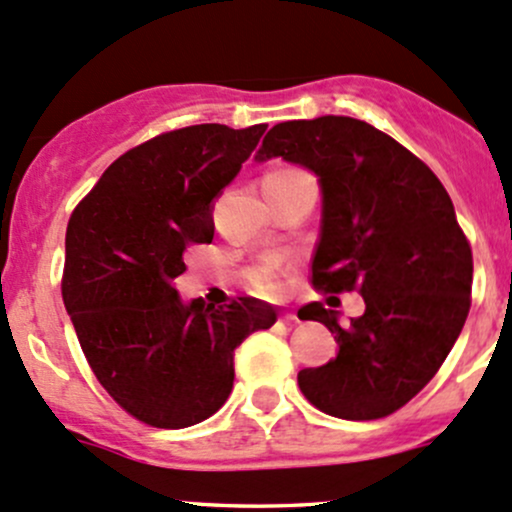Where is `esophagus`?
<instances>
[{"label":"esophagus","instance_id":"obj_1","mask_svg":"<svg viewBox=\"0 0 512 512\" xmlns=\"http://www.w3.org/2000/svg\"><path fill=\"white\" fill-rule=\"evenodd\" d=\"M282 320H284V323H296V320H299V318H296V313L284 311V313H282Z\"/></svg>","mask_w":512,"mask_h":512}]
</instances>
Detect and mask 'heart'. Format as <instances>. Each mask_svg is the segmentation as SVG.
Returning <instances> with one entry per match:
<instances>
[{
	"instance_id": "b5f03b06",
	"label": "heart",
	"mask_w": 512,
	"mask_h": 512,
	"mask_svg": "<svg viewBox=\"0 0 512 512\" xmlns=\"http://www.w3.org/2000/svg\"><path fill=\"white\" fill-rule=\"evenodd\" d=\"M262 286H265V289H272V284H269V282H262Z\"/></svg>"
}]
</instances>
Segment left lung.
<instances>
[{"instance_id":"left-lung-1","label":"left lung","mask_w":512,"mask_h":512,"mask_svg":"<svg viewBox=\"0 0 512 512\" xmlns=\"http://www.w3.org/2000/svg\"><path fill=\"white\" fill-rule=\"evenodd\" d=\"M272 157L318 177L313 286L364 299L347 325L318 301L299 311L340 345L301 369L303 396L342 420L391 415L437 374L469 313L474 262L452 199L411 150L350 116L277 123L255 160Z\"/></svg>"}]
</instances>
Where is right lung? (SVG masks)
<instances>
[{"instance_id":"add662e5","label":"right lung","mask_w":512,"mask_h":512,"mask_svg":"<svg viewBox=\"0 0 512 512\" xmlns=\"http://www.w3.org/2000/svg\"><path fill=\"white\" fill-rule=\"evenodd\" d=\"M250 128L201 123L111 162L70 216L63 301L84 357L116 403L153 428L211 418L233 389L235 347L272 328L260 299L184 301V255L213 240V204L260 143Z\"/></svg>"}]
</instances>
